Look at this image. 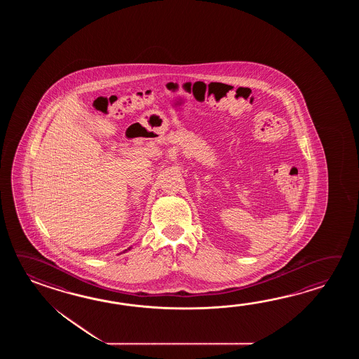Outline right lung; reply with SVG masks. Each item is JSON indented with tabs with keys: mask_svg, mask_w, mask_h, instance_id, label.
<instances>
[{
	"mask_svg": "<svg viewBox=\"0 0 359 359\" xmlns=\"http://www.w3.org/2000/svg\"><path fill=\"white\" fill-rule=\"evenodd\" d=\"M128 250H130V249H128ZM126 252H127V250H126Z\"/></svg>",
	"mask_w": 359,
	"mask_h": 359,
	"instance_id": "1",
	"label": "right lung"
}]
</instances>
